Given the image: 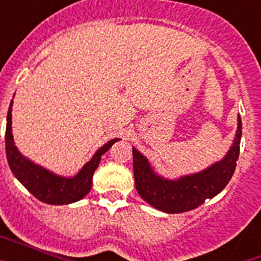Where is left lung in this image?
<instances>
[{"mask_svg": "<svg viewBox=\"0 0 261 261\" xmlns=\"http://www.w3.org/2000/svg\"><path fill=\"white\" fill-rule=\"evenodd\" d=\"M241 137L242 121L238 116L237 135L225 158L204 171L181 176L176 180L155 174L149 161L132 147L136 190L147 204L166 213H183L196 209L206 199L218 195L230 181L239 158Z\"/></svg>", "mask_w": 261, "mask_h": 261, "instance_id": "left-lung-1", "label": "left lung"}]
</instances>
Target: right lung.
<instances>
[{"label":"right lung","instance_id":"right-lung-1","mask_svg":"<svg viewBox=\"0 0 261 261\" xmlns=\"http://www.w3.org/2000/svg\"><path fill=\"white\" fill-rule=\"evenodd\" d=\"M11 106H13V100L8 111L5 145H6V156H8L9 166L14 176L26 187L30 193H32L36 199L45 204L65 205L84 199L91 190L93 175L99 166L100 158L119 138H114L103 145L75 176H59L47 168L31 162L30 159L19 153L14 144L13 133H11Z\"/></svg>","mask_w":261,"mask_h":261}]
</instances>
